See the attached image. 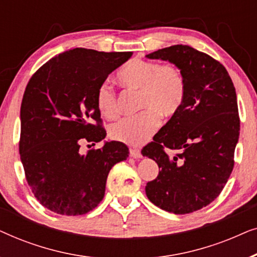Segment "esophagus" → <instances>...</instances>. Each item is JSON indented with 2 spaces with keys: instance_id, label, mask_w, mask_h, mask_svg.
Wrapping results in <instances>:
<instances>
[{
  "instance_id": "esophagus-1",
  "label": "esophagus",
  "mask_w": 257,
  "mask_h": 257,
  "mask_svg": "<svg viewBox=\"0 0 257 257\" xmlns=\"http://www.w3.org/2000/svg\"><path fill=\"white\" fill-rule=\"evenodd\" d=\"M130 154H131L132 158H136V159H139V158H142V152H140V150L138 149H131L130 150Z\"/></svg>"
}]
</instances>
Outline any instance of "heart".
<instances>
[{
  "label": "heart",
  "mask_w": 257,
  "mask_h": 257,
  "mask_svg": "<svg viewBox=\"0 0 257 257\" xmlns=\"http://www.w3.org/2000/svg\"><path fill=\"white\" fill-rule=\"evenodd\" d=\"M117 78L126 89L139 91L138 110H143L111 126L112 138L128 145L138 146L145 143L156 132L160 117H173L185 100V76L178 65L171 63L161 65L154 61L135 58L119 70ZM96 103L103 117H118L117 97L108 84L104 83L98 87Z\"/></svg>",
  "instance_id": "1"
}]
</instances>
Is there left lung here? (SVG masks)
I'll use <instances>...</instances> for the list:
<instances>
[{"label": "left lung", "instance_id": "left-lung-1", "mask_svg": "<svg viewBox=\"0 0 257 257\" xmlns=\"http://www.w3.org/2000/svg\"><path fill=\"white\" fill-rule=\"evenodd\" d=\"M146 57L178 65L186 80L181 108L142 151L159 166L146 195L166 212L193 213L219 196L233 171L240 136L234 84L220 62L189 45H172ZM165 148L181 153L170 158Z\"/></svg>", "mask_w": 257, "mask_h": 257}]
</instances>
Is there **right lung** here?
I'll return each mask as SVG.
<instances>
[{
	"label": "right lung",
	"mask_w": 257,
	"mask_h": 257,
	"mask_svg": "<svg viewBox=\"0 0 257 257\" xmlns=\"http://www.w3.org/2000/svg\"><path fill=\"white\" fill-rule=\"evenodd\" d=\"M131 56L76 48L48 61L28 83L21 104V161L35 198L51 212L75 216L96 208L108 172L128 157L119 142L86 154L79 149L82 142L106 137L97 90Z\"/></svg>",
	"instance_id": "add662e5"
}]
</instances>
